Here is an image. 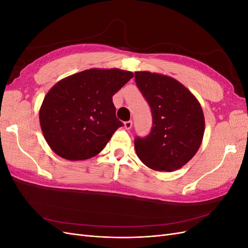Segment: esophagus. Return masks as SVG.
Returning <instances> with one entry per match:
<instances>
[{
    "mask_svg": "<svg viewBox=\"0 0 248 248\" xmlns=\"http://www.w3.org/2000/svg\"><path fill=\"white\" fill-rule=\"evenodd\" d=\"M124 127H125V128H126L127 130L131 129V127H132V121H127V122H125V123H124Z\"/></svg>",
    "mask_w": 248,
    "mask_h": 248,
    "instance_id": "1",
    "label": "esophagus"
}]
</instances>
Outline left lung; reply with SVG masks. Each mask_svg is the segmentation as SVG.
I'll return each mask as SVG.
<instances>
[{
  "instance_id": "1",
  "label": "left lung",
  "mask_w": 248,
  "mask_h": 248,
  "mask_svg": "<svg viewBox=\"0 0 248 248\" xmlns=\"http://www.w3.org/2000/svg\"><path fill=\"white\" fill-rule=\"evenodd\" d=\"M136 82L152 112L153 125L134 148L140 161L159 171H174L196 155L205 131L202 107L181 82L163 74L137 71Z\"/></svg>"
}]
</instances>
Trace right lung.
Listing matches in <instances>:
<instances>
[{"label":"right lung","instance_id":"right-lung-1","mask_svg":"<svg viewBox=\"0 0 248 248\" xmlns=\"http://www.w3.org/2000/svg\"><path fill=\"white\" fill-rule=\"evenodd\" d=\"M132 78L130 71L93 68L57 82L39 110L41 130L52 151L68 160L100 153L123 126L112 96Z\"/></svg>","mask_w":248,"mask_h":248}]
</instances>
